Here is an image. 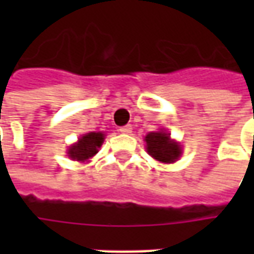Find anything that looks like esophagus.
I'll use <instances>...</instances> for the list:
<instances>
[{
	"label": "esophagus",
	"instance_id": "esophagus-1",
	"mask_svg": "<svg viewBox=\"0 0 254 254\" xmlns=\"http://www.w3.org/2000/svg\"><path fill=\"white\" fill-rule=\"evenodd\" d=\"M120 132L121 133H130L132 132V125H125V127H120Z\"/></svg>",
	"mask_w": 254,
	"mask_h": 254
}]
</instances>
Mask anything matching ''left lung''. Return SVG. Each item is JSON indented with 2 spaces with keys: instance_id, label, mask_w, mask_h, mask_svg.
I'll list each match as a JSON object with an SVG mask.
<instances>
[{
  "instance_id": "8db88e82",
  "label": "left lung",
  "mask_w": 254,
  "mask_h": 254,
  "mask_svg": "<svg viewBox=\"0 0 254 254\" xmlns=\"http://www.w3.org/2000/svg\"><path fill=\"white\" fill-rule=\"evenodd\" d=\"M147 152L154 159L163 163H173L181 155V148L177 143L170 140L165 132H151L145 136Z\"/></svg>"
}]
</instances>
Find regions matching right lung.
<instances>
[{
    "label": "right lung",
    "instance_id": "1",
    "mask_svg": "<svg viewBox=\"0 0 254 254\" xmlns=\"http://www.w3.org/2000/svg\"><path fill=\"white\" fill-rule=\"evenodd\" d=\"M103 138H105V134L100 132H91L84 134L83 137L78 140L77 144H74L69 149V156L72 158L73 160H87L89 158H92L96 152H98V148H99L102 143H103Z\"/></svg>",
    "mask_w": 254,
    "mask_h": 254
}]
</instances>
